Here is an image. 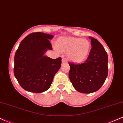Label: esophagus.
<instances>
[{
	"instance_id": "esophagus-1",
	"label": "esophagus",
	"mask_w": 123,
	"mask_h": 123,
	"mask_svg": "<svg viewBox=\"0 0 123 123\" xmlns=\"http://www.w3.org/2000/svg\"><path fill=\"white\" fill-rule=\"evenodd\" d=\"M68 62V60H67V59L66 58H62V63H66Z\"/></svg>"
}]
</instances>
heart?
I'll list each match as a JSON object with an SVG mask.
<instances>
[{
	"label": "heart",
	"instance_id": "b5f03b06",
	"mask_svg": "<svg viewBox=\"0 0 123 123\" xmlns=\"http://www.w3.org/2000/svg\"><path fill=\"white\" fill-rule=\"evenodd\" d=\"M57 49L68 53L69 58L75 62H80L88 56L91 43L87 39L72 37H61L57 40Z\"/></svg>",
	"mask_w": 123,
	"mask_h": 123
}]
</instances>
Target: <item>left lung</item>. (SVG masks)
Here are the masks:
<instances>
[{
	"label": "left lung",
	"mask_w": 123,
	"mask_h": 123,
	"mask_svg": "<svg viewBox=\"0 0 123 123\" xmlns=\"http://www.w3.org/2000/svg\"><path fill=\"white\" fill-rule=\"evenodd\" d=\"M88 57L80 64L69 62V77L76 90L81 93L90 94L102 87L108 74L107 53L101 43L92 37Z\"/></svg>",
	"instance_id": "obj_1"
}]
</instances>
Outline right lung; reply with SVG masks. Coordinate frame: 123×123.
<instances>
[{
    "mask_svg": "<svg viewBox=\"0 0 123 123\" xmlns=\"http://www.w3.org/2000/svg\"><path fill=\"white\" fill-rule=\"evenodd\" d=\"M54 36L34 32L26 36L19 44L14 57V74L22 88L31 92L47 91L54 76L61 66V58L52 59L44 55L51 50L50 40Z\"/></svg>",
    "mask_w": 123,
    "mask_h": 123,
    "instance_id": "obj_1",
    "label": "right lung"
}]
</instances>
